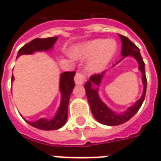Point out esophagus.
<instances>
[{
	"mask_svg": "<svg viewBox=\"0 0 161 161\" xmlns=\"http://www.w3.org/2000/svg\"><path fill=\"white\" fill-rule=\"evenodd\" d=\"M85 74H83L82 72H78L76 73L74 81H75L76 84H83L84 83V81H85Z\"/></svg>",
	"mask_w": 161,
	"mask_h": 161,
	"instance_id": "obj_1",
	"label": "esophagus"
}]
</instances>
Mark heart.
<instances>
[{"instance_id":"heart-1","label":"heart","mask_w":161,"mask_h":161,"mask_svg":"<svg viewBox=\"0 0 161 161\" xmlns=\"http://www.w3.org/2000/svg\"><path fill=\"white\" fill-rule=\"evenodd\" d=\"M116 51V44L112 40H94L76 48V58L89 59L86 69L92 73L101 72L109 64Z\"/></svg>"}]
</instances>
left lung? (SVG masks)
Listing matches in <instances>:
<instances>
[{
	"mask_svg": "<svg viewBox=\"0 0 161 161\" xmlns=\"http://www.w3.org/2000/svg\"><path fill=\"white\" fill-rule=\"evenodd\" d=\"M119 37L121 38V43H122V48H121V52L122 59L125 58L126 56H131L134 57L138 61V69L140 70L142 74H143L142 81H143V92L140 99L135 103L134 105L130 106L123 113L116 114V112L112 111L110 108L106 106L102 102V100H100V98L99 97V94H98V89H99L94 87V85L100 86L103 76L105 75V72H103L101 74L99 73V74L92 75L89 78V80L87 81V83L84 85L87 99H88L92 114L94 116V118L101 124L107 125V126H118V125L125 123L128 120H130L140 109L146 94L147 78H146L145 76V65H144L143 58L141 56L139 49L127 37L121 35V34H119ZM120 61H119L118 62H120Z\"/></svg>",
	"mask_w": 161,
	"mask_h": 161,
	"instance_id": "1",
	"label": "left lung"
}]
</instances>
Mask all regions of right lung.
Masks as SVG:
<instances>
[{
	"mask_svg": "<svg viewBox=\"0 0 161 161\" xmlns=\"http://www.w3.org/2000/svg\"><path fill=\"white\" fill-rule=\"evenodd\" d=\"M57 40V37H51L45 39H34L29 43L23 45L18 51L17 58L22 55H30L36 51H49L53 47L54 44ZM75 71L73 72H65L61 74L60 78V91L61 94V101L56 116L51 120H47L45 118H41L34 122L26 121L29 125L34 127L39 128L40 130H56L63 127L67 119V107L69 104V100L72 89L75 86L74 83V76ZM14 77H12V81H13Z\"/></svg>",
	"mask_w": 161,
	"mask_h": 161,
	"instance_id": "1",
	"label": "right lung"
}]
</instances>
